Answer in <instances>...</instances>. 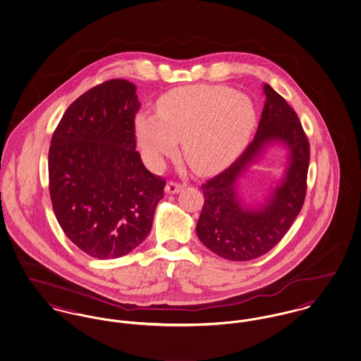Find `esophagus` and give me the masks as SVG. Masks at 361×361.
<instances>
[{
	"label": "esophagus",
	"instance_id": "obj_1",
	"mask_svg": "<svg viewBox=\"0 0 361 361\" xmlns=\"http://www.w3.org/2000/svg\"><path fill=\"white\" fill-rule=\"evenodd\" d=\"M183 188H185V183H178L175 180H170L166 186V191L170 192V194H173V192H179Z\"/></svg>",
	"mask_w": 361,
	"mask_h": 361
}]
</instances>
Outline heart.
<instances>
[{"label":"heart","mask_w":361,"mask_h":361,"mask_svg":"<svg viewBox=\"0 0 361 361\" xmlns=\"http://www.w3.org/2000/svg\"><path fill=\"white\" fill-rule=\"evenodd\" d=\"M157 113H141L134 121L145 161L160 167L183 140L186 161L201 173L221 170L233 161L255 125L251 99L224 85L175 88L159 100Z\"/></svg>","instance_id":"heart-1"}]
</instances>
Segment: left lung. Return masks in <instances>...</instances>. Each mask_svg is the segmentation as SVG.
<instances>
[{"label": "left lung", "mask_w": 361, "mask_h": 361, "mask_svg": "<svg viewBox=\"0 0 361 361\" xmlns=\"http://www.w3.org/2000/svg\"><path fill=\"white\" fill-rule=\"evenodd\" d=\"M264 91L265 106L254 140L228 169L201 186L204 207L197 235L210 251L231 261L255 259L276 246L303 208L307 191L310 142L299 116L269 84ZM276 139L288 145L290 167L266 207L250 211L237 200L234 185L265 144Z\"/></svg>", "instance_id": "obj_1"}]
</instances>
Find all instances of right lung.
<instances>
[{"mask_svg": "<svg viewBox=\"0 0 361 361\" xmlns=\"http://www.w3.org/2000/svg\"><path fill=\"white\" fill-rule=\"evenodd\" d=\"M141 103L133 82L104 81L77 97L49 151V190L58 223L85 254L118 258L149 235L166 179L135 151Z\"/></svg>", "mask_w": 361, "mask_h": 361, "instance_id": "add662e5", "label": "right lung"}]
</instances>
